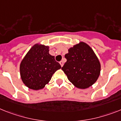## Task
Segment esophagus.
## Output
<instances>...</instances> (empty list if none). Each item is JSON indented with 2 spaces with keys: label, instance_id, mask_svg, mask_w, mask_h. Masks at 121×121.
<instances>
[{
  "label": "esophagus",
  "instance_id": "34e87169",
  "mask_svg": "<svg viewBox=\"0 0 121 121\" xmlns=\"http://www.w3.org/2000/svg\"><path fill=\"white\" fill-rule=\"evenodd\" d=\"M60 64L61 66L62 67L63 66V65H64V63H63V61H61L60 62Z\"/></svg>",
  "mask_w": 121,
  "mask_h": 121
}]
</instances>
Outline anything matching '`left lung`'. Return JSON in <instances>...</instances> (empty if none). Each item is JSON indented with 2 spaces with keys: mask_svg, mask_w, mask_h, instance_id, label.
<instances>
[{
  "mask_svg": "<svg viewBox=\"0 0 121 121\" xmlns=\"http://www.w3.org/2000/svg\"><path fill=\"white\" fill-rule=\"evenodd\" d=\"M65 57L67 61L61 69L75 87L85 89L95 84L100 74L101 64L87 43L79 42L75 44Z\"/></svg>",
  "mask_w": 121,
  "mask_h": 121,
  "instance_id": "obj_1",
  "label": "left lung"
}]
</instances>
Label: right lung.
Listing matches in <instances>:
<instances>
[{"mask_svg": "<svg viewBox=\"0 0 121 121\" xmlns=\"http://www.w3.org/2000/svg\"><path fill=\"white\" fill-rule=\"evenodd\" d=\"M61 67L49 54V46L35 43L21 60L20 65L21 79L29 89H43L53 74Z\"/></svg>", "mask_w": 121, "mask_h": 121, "instance_id": "add662e5", "label": "right lung"}]
</instances>
